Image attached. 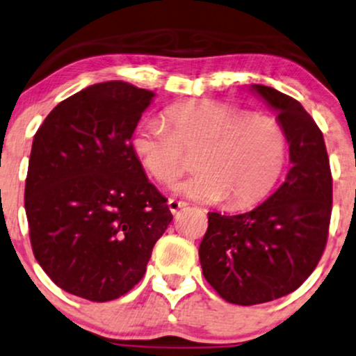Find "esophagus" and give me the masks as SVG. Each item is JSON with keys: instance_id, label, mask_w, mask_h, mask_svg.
<instances>
[{"instance_id": "obj_1", "label": "esophagus", "mask_w": 356, "mask_h": 356, "mask_svg": "<svg viewBox=\"0 0 356 356\" xmlns=\"http://www.w3.org/2000/svg\"><path fill=\"white\" fill-rule=\"evenodd\" d=\"M187 204L184 200H177V199H169V202H168V207H169V210L172 211V213L175 215L177 213L179 210L181 209H184V207H186Z\"/></svg>"}]
</instances>
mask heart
<instances>
[{"instance_id": "obj_1", "label": "heart", "mask_w": 356, "mask_h": 356, "mask_svg": "<svg viewBox=\"0 0 356 356\" xmlns=\"http://www.w3.org/2000/svg\"><path fill=\"white\" fill-rule=\"evenodd\" d=\"M164 121H139L133 152L149 177L169 186L197 170L177 192L227 209L254 205L277 182L287 157V136L276 118L220 102H187L165 110Z\"/></svg>"}]
</instances>
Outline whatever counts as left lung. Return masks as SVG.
<instances>
[{"instance_id":"left-lung-1","label":"left lung","mask_w":356,"mask_h":356,"mask_svg":"<svg viewBox=\"0 0 356 356\" xmlns=\"http://www.w3.org/2000/svg\"><path fill=\"white\" fill-rule=\"evenodd\" d=\"M277 113L291 169L271 197L240 215L209 213L199 258L209 284L227 302L254 305L291 294L312 274L327 245L332 172L323 134L298 100L251 85Z\"/></svg>"}]
</instances>
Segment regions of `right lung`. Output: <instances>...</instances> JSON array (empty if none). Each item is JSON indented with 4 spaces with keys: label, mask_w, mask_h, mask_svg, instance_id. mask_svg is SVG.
Masks as SVG:
<instances>
[{
    "label": "right lung",
    "mask_w": 356,
    "mask_h": 356,
    "mask_svg": "<svg viewBox=\"0 0 356 356\" xmlns=\"http://www.w3.org/2000/svg\"><path fill=\"white\" fill-rule=\"evenodd\" d=\"M152 97L120 80L90 85L34 134L24 191L31 246L60 289L93 302L141 281L172 220L131 145Z\"/></svg>",
    "instance_id": "right-lung-1"
}]
</instances>
